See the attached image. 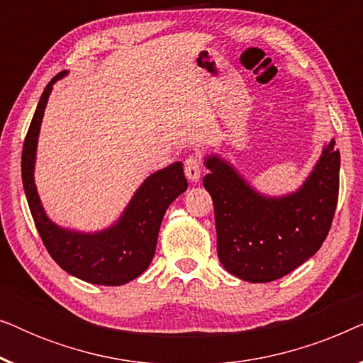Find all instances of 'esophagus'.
<instances>
[{"mask_svg":"<svg viewBox=\"0 0 363 363\" xmlns=\"http://www.w3.org/2000/svg\"><path fill=\"white\" fill-rule=\"evenodd\" d=\"M185 175L190 182H198L201 177V158L198 155H188L185 160Z\"/></svg>","mask_w":363,"mask_h":363,"instance_id":"esophagus-1","label":"esophagus"}]
</instances>
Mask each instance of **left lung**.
Masks as SVG:
<instances>
[{
	"label": "left lung",
	"instance_id": "1",
	"mask_svg": "<svg viewBox=\"0 0 363 363\" xmlns=\"http://www.w3.org/2000/svg\"><path fill=\"white\" fill-rule=\"evenodd\" d=\"M332 140L301 190L282 198L256 193L218 157L203 185L215 205L218 257L233 276L271 282L314 256L329 235L339 198L340 153Z\"/></svg>",
	"mask_w": 363,
	"mask_h": 363
}]
</instances>
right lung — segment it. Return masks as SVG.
<instances>
[{
    "label": "right lung",
    "mask_w": 363,
    "mask_h": 363,
    "mask_svg": "<svg viewBox=\"0 0 363 363\" xmlns=\"http://www.w3.org/2000/svg\"><path fill=\"white\" fill-rule=\"evenodd\" d=\"M66 74L59 72L44 89L24 138L21 175L28 205L44 246L64 271L92 284L122 286L140 276L152 262L163 215L170 203L186 190L188 183L182 162H177L148 177L121 220L108 230L84 235L54 225L44 213L34 185V158L52 84Z\"/></svg>",
    "instance_id": "add662e5"
}]
</instances>
